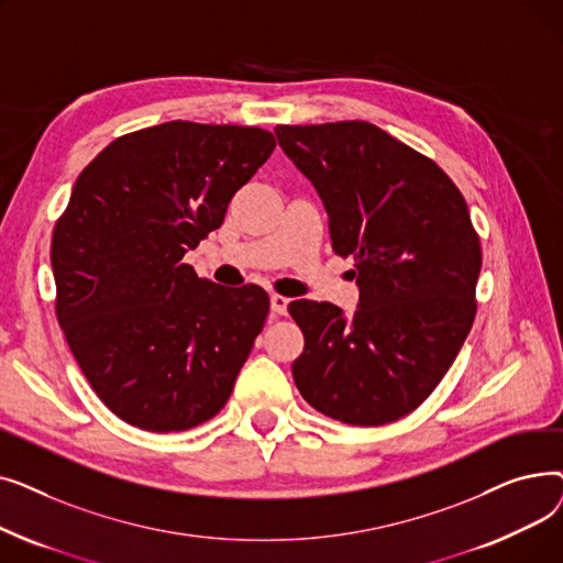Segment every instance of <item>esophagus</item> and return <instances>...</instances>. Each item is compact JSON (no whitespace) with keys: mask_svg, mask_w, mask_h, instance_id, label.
<instances>
[{"mask_svg":"<svg viewBox=\"0 0 563 563\" xmlns=\"http://www.w3.org/2000/svg\"><path fill=\"white\" fill-rule=\"evenodd\" d=\"M287 303H289V299L283 297V294H272V310L276 314H287Z\"/></svg>","mask_w":563,"mask_h":563,"instance_id":"1","label":"esophagus"}]
</instances>
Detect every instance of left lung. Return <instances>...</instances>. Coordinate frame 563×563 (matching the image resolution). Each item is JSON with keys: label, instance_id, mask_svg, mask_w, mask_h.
Segmentation results:
<instances>
[{"label": "left lung", "instance_id": "obj_1", "mask_svg": "<svg viewBox=\"0 0 563 563\" xmlns=\"http://www.w3.org/2000/svg\"><path fill=\"white\" fill-rule=\"evenodd\" d=\"M276 136L361 287L349 319L327 301L289 303L306 338L294 383L344 424L395 422L435 390L477 314L482 244L465 198L433 159L367 121L278 125Z\"/></svg>", "mask_w": 563, "mask_h": 563}]
</instances>
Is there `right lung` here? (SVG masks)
I'll use <instances>...</instances> for the list:
<instances>
[{
	"instance_id": "obj_1",
	"label": "right lung",
	"mask_w": 563,
	"mask_h": 563,
	"mask_svg": "<svg viewBox=\"0 0 563 563\" xmlns=\"http://www.w3.org/2000/svg\"><path fill=\"white\" fill-rule=\"evenodd\" d=\"M262 128L170 121L88 164L52 234L54 310L102 404L132 427L187 431L225 406L269 297L221 287L183 257L272 157Z\"/></svg>"
}]
</instances>
